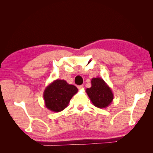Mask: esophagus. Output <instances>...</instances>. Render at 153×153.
<instances>
[{"instance_id": "34e87169", "label": "esophagus", "mask_w": 153, "mask_h": 153, "mask_svg": "<svg viewBox=\"0 0 153 153\" xmlns=\"http://www.w3.org/2000/svg\"><path fill=\"white\" fill-rule=\"evenodd\" d=\"M83 87H84V85H80V86H77V88H78L79 89H82Z\"/></svg>"}]
</instances>
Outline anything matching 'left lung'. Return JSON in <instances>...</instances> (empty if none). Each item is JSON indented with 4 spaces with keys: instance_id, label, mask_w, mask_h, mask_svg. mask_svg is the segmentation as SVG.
Returning a JSON list of instances; mask_svg holds the SVG:
<instances>
[{
    "instance_id": "1",
    "label": "left lung",
    "mask_w": 153,
    "mask_h": 153,
    "mask_svg": "<svg viewBox=\"0 0 153 153\" xmlns=\"http://www.w3.org/2000/svg\"><path fill=\"white\" fill-rule=\"evenodd\" d=\"M91 85L86 92L92 104L100 108L109 106L113 102V93L107 83L100 77H93Z\"/></svg>"
}]
</instances>
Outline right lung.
I'll return each instance as SVG.
<instances>
[{
	"instance_id": "add662e5",
	"label": "right lung",
	"mask_w": 153,
	"mask_h": 153,
	"mask_svg": "<svg viewBox=\"0 0 153 153\" xmlns=\"http://www.w3.org/2000/svg\"><path fill=\"white\" fill-rule=\"evenodd\" d=\"M77 91V87L69 84L65 80H54L44 91L46 107L53 112H60L68 106L71 98Z\"/></svg>"
}]
</instances>
